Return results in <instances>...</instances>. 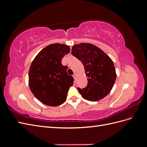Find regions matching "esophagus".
Masks as SVG:
<instances>
[{
	"mask_svg": "<svg viewBox=\"0 0 147 147\" xmlns=\"http://www.w3.org/2000/svg\"><path fill=\"white\" fill-rule=\"evenodd\" d=\"M73 77H74V80H75H75H76V77H77L76 75H75V74L73 75Z\"/></svg>",
	"mask_w": 147,
	"mask_h": 147,
	"instance_id": "obj_1",
	"label": "esophagus"
}]
</instances>
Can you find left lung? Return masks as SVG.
I'll return each instance as SVG.
<instances>
[{"mask_svg": "<svg viewBox=\"0 0 147 147\" xmlns=\"http://www.w3.org/2000/svg\"><path fill=\"white\" fill-rule=\"evenodd\" d=\"M72 54L83 64L88 78L86 87L77 88L83 98L95 102L107 96L117 78L113 62L110 57L99 48L85 43L74 45Z\"/></svg>", "mask_w": 147, "mask_h": 147, "instance_id": "1", "label": "left lung"}]
</instances>
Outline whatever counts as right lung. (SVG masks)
Segmentation results:
<instances>
[{
  "label": "right lung",
  "instance_id": "add662e5",
  "mask_svg": "<svg viewBox=\"0 0 147 147\" xmlns=\"http://www.w3.org/2000/svg\"><path fill=\"white\" fill-rule=\"evenodd\" d=\"M64 44L53 43L40 51L29 71V86L34 96L42 104L56 107L65 101L74 79L67 72V66L61 61L70 52Z\"/></svg>",
  "mask_w": 147,
  "mask_h": 147
}]
</instances>
